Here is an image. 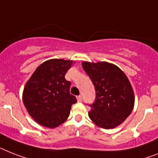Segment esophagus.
Instances as JSON below:
<instances>
[{
    "label": "esophagus",
    "instance_id": "34e87169",
    "mask_svg": "<svg viewBox=\"0 0 158 158\" xmlns=\"http://www.w3.org/2000/svg\"><path fill=\"white\" fill-rule=\"evenodd\" d=\"M77 101L78 102H81L82 101V97H81V95H79V96H77Z\"/></svg>",
    "mask_w": 158,
    "mask_h": 158
}]
</instances>
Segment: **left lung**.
I'll use <instances>...</instances> for the list:
<instances>
[{"label": "left lung", "mask_w": 158, "mask_h": 158, "mask_svg": "<svg viewBox=\"0 0 158 158\" xmlns=\"http://www.w3.org/2000/svg\"><path fill=\"white\" fill-rule=\"evenodd\" d=\"M82 67L93 82L96 98L89 117L96 126L112 129L131 114L135 96L128 78L122 70L108 62H82Z\"/></svg>", "instance_id": "8db88e82"}]
</instances>
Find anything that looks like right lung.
<instances>
[{"mask_svg": "<svg viewBox=\"0 0 158 158\" xmlns=\"http://www.w3.org/2000/svg\"><path fill=\"white\" fill-rule=\"evenodd\" d=\"M73 60L52 59L35 69L25 85L23 101L25 107L39 124L55 128L69 116L77 98L70 94V81L64 78Z\"/></svg>", "mask_w": 158, "mask_h": 158, "instance_id": "obj_1", "label": "right lung"}]
</instances>
